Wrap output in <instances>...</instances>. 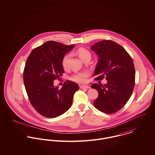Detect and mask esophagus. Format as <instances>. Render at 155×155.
Returning <instances> with one entry per match:
<instances>
[{"label": "esophagus", "mask_w": 155, "mask_h": 155, "mask_svg": "<svg viewBox=\"0 0 155 155\" xmlns=\"http://www.w3.org/2000/svg\"><path fill=\"white\" fill-rule=\"evenodd\" d=\"M90 87L87 85H81L80 88L81 89H88Z\"/></svg>", "instance_id": "esophagus-1"}]
</instances>
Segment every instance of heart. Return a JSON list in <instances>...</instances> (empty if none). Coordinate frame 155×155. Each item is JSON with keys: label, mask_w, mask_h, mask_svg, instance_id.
<instances>
[{"label": "heart", "mask_w": 155, "mask_h": 155, "mask_svg": "<svg viewBox=\"0 0 155 155\" xmlns=\"http://www.w3.org/2000/svg\"><path fill=\"white\" fill-rule=\"evenodd\" d=\"M77 53L79 58L82 60H83L85 58H86L88 56H91V53L89 52V51L85 48H79L78 50ZM70 57V55L69 54H67L63 58L62 65L64 67H66L67 66ZM88 76L89 73L88 71H83L81 73H78L73 74L70 77V79L76 82L84 83L87 81V78Z\"/></svg>", "instance_id": "b5f03b06"}]
</instances>
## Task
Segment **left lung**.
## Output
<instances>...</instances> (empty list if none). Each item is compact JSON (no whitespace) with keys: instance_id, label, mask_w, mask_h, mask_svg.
I'll list each match as a JSON object with an SVG mask.
<instances>
[{"instance_id":"1","label":"left lung","mask_w":155,"mask_h":155,"mask_svg":"<svg viewBox=\"0 0 155 155\" xmlns=\"http://www.w3.org/2000/svg\"><path fill=\"white\" fill-rule=\"evenodd\" d=\"M91 49L99 58L94 73L95 80L106 78L107 81L104 85H91L98 92L94 105L104 113H116L125 105L133 93L135 77L133 59L122 46L110 40L98 42Z\"/></svg>"}]
</instances>
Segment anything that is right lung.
Segmentation results:
<instances>
[{"mask_svg": "<svg viewBox=\"0 0 155 155\" xmlns=\"http://www.w3.org/2000/svg\"><path fill=\"white\" fill-rule=\"evenodd\" d=\"M74 46L48 41L35 48L27 59L23 74L25 90L32 106L46 117H56L68 110L79 89L70 81L61 89L54 85V81L64 72L63 58Z\"/></svg>", "mask_w": 155, "mask_h": 155, "instance_id": "right-lung-1", "label": "right lung"}]
</instances>
